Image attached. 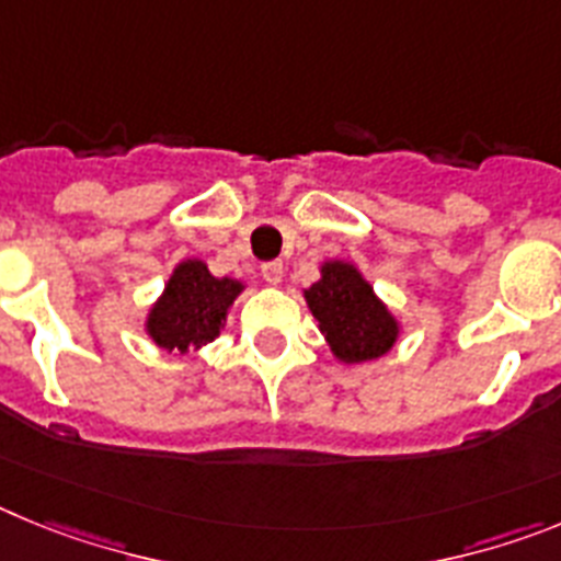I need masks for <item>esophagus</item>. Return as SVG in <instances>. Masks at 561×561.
<instances>
[{
	"label": "esophagus",
	"mask_w": 561,
	"mask_h": 561,
	"mask_svg": "<svg viewBox=\"0 0 561 561\" xmlns=\"http://www.w3.org/2000/svg\"><path fill=\"white\" fill-rule=\"evenodd\" d=\"M261 275L270 286H277L284 280V264L280 261H270V264H261Z\"/></svg>",
	"instance_id": "34e87169"
}]
</instances>
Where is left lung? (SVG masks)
I'll use <instances>...</instances> for the list:
<instances>
[{
  "label": "left lung",
  "mask_w": 561,
  "mask_h": 561,
  "mask_svg": "<svg viewBox=\"0 0 561 561\" xmlns=\"http://www.w3.org/2000/svg\"><path fill=\"white\" fill-rule=\"evenodd\" d=\"M311 314L340 362H370L388 354L399 340V320L376 297L374 286L354 264L325 261L320 280L304 291Z\"/></svg>",
  "instance_id": "obj_1"
}]
</instances>
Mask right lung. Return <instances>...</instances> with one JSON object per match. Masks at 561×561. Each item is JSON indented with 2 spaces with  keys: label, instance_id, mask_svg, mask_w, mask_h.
Returning <instances> with one entry per match:
<instances>
[{
  "label": "right lung",
  "instance_id": "add662e5",
  "mask_svg": "<svg viewBox=\"0 0 561 561\" xmlns=\"http://www.w3.org/2000/svg\"><path fill=\"white\" fill-rule=\"evenodd\" d=\"M241 291H244L241 280L210 275L205 261L187 257L176 264L160 300L148 311V336L168 354L199 351L225 329L227 311Z\"/></svg>",
  "mask_w": 561,
  "mask_h": 561
}]
</instances>
